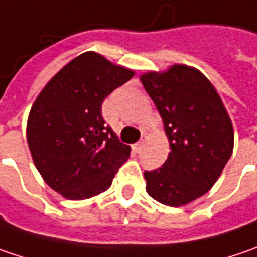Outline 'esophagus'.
<instances>
[{
  "instance_id": "obj_1",
  "label": "esophagus",
  "mask_w": 257,
  "mask_h": 257,
  "mask_svg": "<svg viewBox=\"0 0 257 257\" xmlns=\"http://www.w3.org/2000/svg\"><path fill=\"white\" fill-rule=\"evenodd\" d=\"M143 147H144V141H143V140H141V141H138V143L134 144V150H135L137 153H140V151L143 150Z\"/></svg>"
}]
</instances>
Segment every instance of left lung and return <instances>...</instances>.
<instances>
[{
    "mask_svg": "<svg viewBox=\"0 0 257 257\" xmlns=\"http://www.w3.org/2000/svg\"><path fill=\"white\" fill-rule=\"evenodd\" d=\"M170 143L166 163L145 172L147 192L169 206H182L205 195L231 157L230 116L211 81L201 71L173 65L141 75Z\"/></svg>",
    "mask_w": 257,
    "mask_h": 257,
    "instance_id": "left-lung-1",
    "label": "left lung"
}]
</instances>
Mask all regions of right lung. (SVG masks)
<instances>
[{"instance_id":"right-lung-1","label":"right lung","mask_w":257,"mask_h":257,"mask_svg":"<svg viewBox=\"0 0 257 257\" xmlns=\"http://www.w3.org/2000/svg\"><path fill=\"white\" fill-rule=\"evenodd\" d=\"M134 71L96 52L68 62L45 85L27 119V144L43 180L64 198L78 201L107 190L128 160L101 116V104Z\"/></svg>"}]
</instances>
